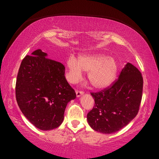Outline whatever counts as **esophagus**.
Listing matches in <instances>:
<instances>
[{
  "mask_svg": "<svg viewBox=\"0 0 159 159\" xmlns=\"http://www.w3.org/2000/svg\"><path fill=\"white\" fill-rule=\"evenodd\" d=\"M84 94V93L82 92V91H79V90H77L76 91V95H77V97H80L81 96V95H82Z\"/></svg>",
  "mask_w": 159,
  "mask_h": 159,
  "instance_id": "34e87169",
  "label": "esophagus"
}]
</instances>
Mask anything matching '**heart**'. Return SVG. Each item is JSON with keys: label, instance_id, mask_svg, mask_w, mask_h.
<instances>
[{"label": "heart", "instance_id": "b5f03b06", "mask_svg": "<svg viewBox=\"0 0 159 159\" xmlns=\"http://www.w3.org/2000/svg\"><path fill=\"white\" fill-rule=\"evenodd\" d=\"M67 80L71 84L80 81L84 71H88V79L93 88L105 89L116 79L118 64L114 58L104 54L80 56L78 61L71 56L66 62Z\"/></svg>", "mask_w": 159, "mask_h": 159}]
</instances>
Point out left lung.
<instances>
[{
  "instance_id": "1",
  "label": "left lung",
  "mask_w": 159,
  "mask_h": 159,
  "mask_svg": "<svg viewBox=\"0 0 159 159\" xmlns=\"http://www.w3.org/2000/svg\"><path fill=\"white\" fill-rule=\"evenodd\" d=\"M143 86L140 71L127 63L110 88L90 93L95 105L87 115L89 125L103 134L114 133L127 126L138 113Z\"/></svg>"
}]
</instances>
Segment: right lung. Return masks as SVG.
Here are the masks:
<instances>
[{"label":"right lung","mask_w":159,"mask_h":159,"mask_svg":"<svg viewBox=\"0 0 159 159\" xmlns=\"http://www.w3.org/2000/svg\"><path fill=\"white\" fill-rule=\"evenodd\" d=\"M64 74V65L50 59L40 49L21 63L16 83L17 103L26 118L41 130L59 127L67 104L75 99Z\"/></svg>","instance_id":"add662e5"}]
</instances>
